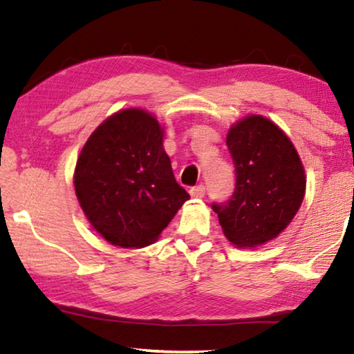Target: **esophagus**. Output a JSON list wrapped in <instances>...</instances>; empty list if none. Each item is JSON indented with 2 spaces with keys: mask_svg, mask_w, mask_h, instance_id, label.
<instances>
[{
  "mask_svg": "<svg viewBox=\"0 0 354 354\" xmlns=\"http://www.w3.org/2000/svg\"><path fill=\"white\" fill-rule=\"evenodd\" d=\"M190 195L194 196V198H203V196L206 195V187L203 184L195 185V187L190 189Z\"/></svg>",
  "mask_w": 354,
  "mask_h": 354,
  "instance_id": "esophagus-1",
  "label": "esophagus"
}]
</instances>
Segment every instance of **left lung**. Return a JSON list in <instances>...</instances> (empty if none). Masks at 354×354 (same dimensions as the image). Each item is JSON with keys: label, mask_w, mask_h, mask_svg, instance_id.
Here are the masks:
<instances>
[{"label": "left lung", "mask_w": 354, "mask_h": 354, "mask_svg": "<svg viewBox=\"0 0 354 354\" xmlns=\"http://www.w3.org/2000/svg\"><path fill=\"white\" fill-rule=\"evenodd\" d=\"M236 169V187L225 203H212L223 234L237 247H259L283 232L306 190L297 149L277 124L250 115L226 137Z\"/></svg>", "instance_id": "obj_1"}]
</instances>
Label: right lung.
Listing matches in <instances>:
<instances>
[{
  "instance_id": "1",
  "label": "right lung",
  "mask_w": 354,
  "mask_h": 354,
  "mask_svg": "<svg viewBox=\"0 0 354 354\" xmlns=\"http://www.w3.org/2000/svg\"><path fill=\"white\" fill-rule=\"evenodd\" d=\"M151 113L124 109L93 131L77 158L75 190L92 226L107 242L142 248L158 241L190 196L176 183Z\"/></svg>"
}]
</instances>
